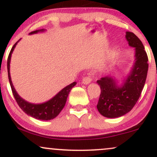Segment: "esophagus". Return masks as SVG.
<instances>
[{"label": "esophagus", "instance_id": "esophagus-1", "mask_svg": "<svg viewBox=\"0 0 157 157\" xmlns=\"http://www.w3.org/2000/svg\"><path fill=\"white\" fill-rule=\"evenodd\" d=\"M91 80H92V79H91V77H90V76H86V77H83V78H82V83L83 84H89L90 82H91Z\"/></svg>", "mask_w": 157, "mask_h": 157}]
</instances>
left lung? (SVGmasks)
Instances as JSON below:
<instances>
[{
	"instance_id": "obj_1",
	"label": "left lung",
	"mask_w": 157,
	"mask_h": 157,
	"mask_svg": "<svg viewBox=\"0 0 157 157\" xmlns=\"http://www.w3.org/2000/svg\"><path fill=\"white\" fill-rule=\"evenodd\" d=\"M128 45L135 48V63L130 74L119 86L115 79L105 76L97 81L101 89L97 110L108 118H116L128 113L136 105L146 80L148 58L142 41L133 32H126Z\"/></svg>"
}]
</instances>
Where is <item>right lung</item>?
Instances as JSON below:
<instances>
[{
	"mask_svg": "<svg viewBox=\"0 0 157 157\" xmlns=\"http://www.w3.org/2000/svg\"><path fill=\"white\" fill-rule=\"evenodd\" d=\"M44 29H40L36 30V31L32 32L30 35L32 34H36L39 32H44ZM19 41V40H18ZM17 41V42H18ZM15 43L13 47L12 48L11 51L9 55L8 60H7V70H8V77L9 80H10V83L11 89H12V94H13L14 97H15L16 102L18 104L19 107L24 111L26 114L29 116L32 117L37 120H50L52 119L55 118L57 115L60 113V112L63 109V107L66 105V100H67V97L68 94H69L70 91L74 86L76 85L77 82H74L68 86L63 89L60 91H59L57 94L55 95L53 98L49 100L48 101L44 102L41 104H33L30 103V102L26 101L21 98L19 96L18 94L15 91V88H14L13 84H12V80H11L10 77V60H11V56H12V53L13 52L14 48L16 46L17 44Z\"/></svg>",
	"mask_w": 157,
	"mask_h": 157,
	"instance_id": "right-lung-1",
	"label": "right lung"
}]
</instances>
